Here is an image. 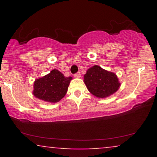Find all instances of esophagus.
Instances as JSON below:
<instances>
[{"label":"esophagus","instance_id":"34e87169","mask_svg":"<svg viewBox=\"0 0 157 157\" xmlns=\"http://www.w3.org/2000/svg\"><path fill=\"white\" fill-rule=\"evenodd\" d=\"M80 76H81V75H80V72H77V73L75 74V75H74V77H76V78H80Z\"/></svg>","mask_w":157,"mask_h":157}]
</instances>
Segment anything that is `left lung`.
<instances>
[{
    "label": "left lung",
    "mask_w": 157,
    "mask_h": 157,
    "mask_svg": "<svg viewBox=\"0 0 157 157\" xmlns=\"http://www.w3.org/2000/svg\"><path fill=\"white\" fill-rule=\"evenodd\" d=\"M84 82L93 95L104 98L115 93L120 83L114 73L102 69L98 66L89 68L84 75Z\"/></svg>",
    "instance_id": "1"
}]
</instances>
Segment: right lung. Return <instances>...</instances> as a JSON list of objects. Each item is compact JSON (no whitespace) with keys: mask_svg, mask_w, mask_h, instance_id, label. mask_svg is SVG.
<instances>
[{"mask_svg":"<svg viewBox=\"0 0 157 157\" xmlns=\"http://www.w3.org/2000/svg\"><path fill=\"white\" fill-rule=\"evenodd\" d=\"M71 79L65 77L58 70H52L48 75L35 81L34 95L44 101L57 102L66 95Z\"/></svg>","mask_w":157,"mask_h":157,"instance_id":"1","label":"right lung"}]
</instances>
